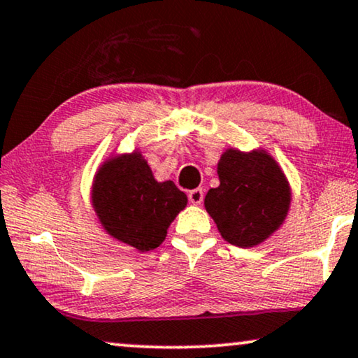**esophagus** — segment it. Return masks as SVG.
I'll return each instance as SVG.
<instances>
[{
    "instance_id": "34e87169",
    "label": "esophagus",
    "mask_w": 358,
    "mask_h": 358,
    "mask_svg": "<svg viewBox=\"0 0 358 358\" xmlns=\"http://www.w3.org/2000/svg\"><path fill=\"white\" fill-rule=\"evenodd\" d=\"M188 198H189V201L193 204H201V203H203V199H204V191L201 189V188L191 189L189 194H188Z\"/></svg>"
}]
</instances>
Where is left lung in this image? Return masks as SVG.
<instances>
[{
  "mask_svg": "<svg viewBox=\"0 0 358 358\" xmlns=\"http://www.w3.org/2000/svg\"><path fill=\"white\" fill-rule=\"evenodd\" d=\"M217 173L220 185L208 191L204 206L229 243L251 248L280 227L289 213L290 188L268 152L227 149Z\"/></svg>",
  "mask_w": 358,
  "mask_h": 358,
  "instance_id": "1",
  "label": "left lung"
}]
</instances>
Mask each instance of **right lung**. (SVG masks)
I'll list each match as a JSON object with an SVG mask.
<instances>
[{
	"label": "right lung",
	"mask_w": 358,
	"mask_h": 358,
	"mask_svg": "<svg viewBox=\"0 0 358 358\" xmlns=\"http://www.w3.org/2000/svg\"><path fill=\"white\" fill-rule=\"evenodd\" d=\"M186 194L173 181H157L139 152L107 160L92 185V206L113 238L139 251L157 248Z\"/></svg>",
	"instance_id": "1"
}]
</instances>
